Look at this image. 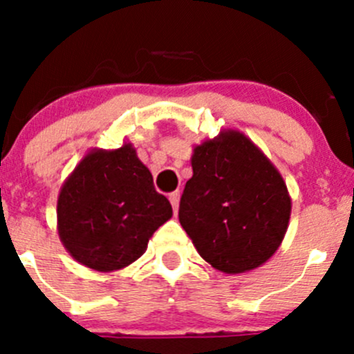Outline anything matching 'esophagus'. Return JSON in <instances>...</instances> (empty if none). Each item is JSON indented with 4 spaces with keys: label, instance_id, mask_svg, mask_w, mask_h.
Here are the masks:
<instances>
[{
    "label": "esophagus",
    "instance_id": "esophagus-1",
    "mask_svg": "<svg viewBox=\"0 0 354 354\" xmlns=\"http://www.w3.org/2000/svg\"><path fill=\"white\" fill-rule=\"evenodd\" d=\"M169 202H171V205H173L174 214H176L178 212V203H180V192H173V194H169Z\"/></svg>",
    "mask_w": 354,
    "mask_h": 354
}]
</instances>
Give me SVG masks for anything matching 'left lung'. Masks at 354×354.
I'll return each instance as SVG.
<instances>
[{"mask_svg": "<svg viewBox=\"0 0 354 354\" xmlns=\"http://www.w3.org/2000/svg\"><path fill=\"white\" fill-rule=\"evenodd\" d=\"M180 223L203 260L227 274L262 266L286 234L291 198L279 171L240 131L197 145Z\"/></svg>", "mask_w": 354, "mask_h": 354, "instance_id": "8db88e82", "label": "left lung"}]
</instances>
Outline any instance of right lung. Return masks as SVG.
<instances>
[{
	"instance_id": "add662e5",
	"label": "right lung",
	"mask_w": 354,
	"mask_h": 354,
	"mask_svg": "<svg viewBox=\"0 0 354 354\" xmlns=\"http://www.w3.org/2000/svg\"><path fill=\"white\" fill-rule=\"evenodd\" d=\"M173 216L130 144L92 151L58 197V233L77 262L109 272L144 255L149 238Z\"/></svg>"
}]
</instances>
